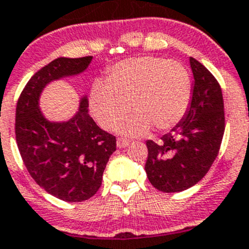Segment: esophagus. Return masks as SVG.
<instances>
[{
	"instance_id": "34e87169",
	"label": "esophagus",
	"mask_w": 249,
	"mask_h": 249,
	"mask_svg": "<svg viewBox=\"0 0 249 249\" xmlns=\"http://www.w3.org/2000/svg\"><path fill=\"white\" fill-rule=\"evenodd\" d=\"M129 143H130V141L124 140V139H118V140H117V147L124 148V147H126V146H129Z\"/></svg>"
}]
</instances>
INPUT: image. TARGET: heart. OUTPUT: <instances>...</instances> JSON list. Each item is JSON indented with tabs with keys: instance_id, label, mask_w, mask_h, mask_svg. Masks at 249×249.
Returning <instances> with one entry per match:
<instances>
[{
	"instance_id": "obj_1",
	"label": "heart",
	"mask_w": 249,
	"mask_h": 249,
	"mask_svg": "<svg viewBox=\"0 0 249 249\" xmlns=\"http://www.w3.org/2000/svg\"><path fill=\"white\" fill-rule=\"evenodd\" d=\"M192 102V80L179 62L138 56L111 66L106 82L96 81L88 93L93 118L107 131L120 126L125 136H143L151 127L172 129L182 122Z\"/></svg>"
}]
</instances>
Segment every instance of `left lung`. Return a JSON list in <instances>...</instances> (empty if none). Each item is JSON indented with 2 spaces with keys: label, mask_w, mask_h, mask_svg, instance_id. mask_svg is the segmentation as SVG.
<instances>
[{
  "label": "left lung",
  "mask_w": 249,
  "mask_h": 249,
  "mask_svg": "<svg viewBox=\"0 0 249 249\" xmlns=\"http://www.w3.org/2000/svg\"><path fill=\"white\" fill-rule=\"evenodd\" d=\"M192 102L182 122L161 138L146 142L145 171L151 184L163 193L189 189L208 173L217 157L225 131L221 87L211 72L190 57Z\"/></svg>",
  "instance_id": "1"
}]
</instances>
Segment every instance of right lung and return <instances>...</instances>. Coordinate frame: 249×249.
<instances>
[{"mask_svg": "<svg viewBox=\"0 0 249 249\" xmlns=\"http://www.w3.org/2000/svg\"><path fill=\"white\" fill-rule=\"evenodd\" d=\"M90 61L92 56L55 59L28 81L16 108V140L28 172L45 192L69 203L98 192L117 140L89 117L87 96L66 122L46 119L39 101L49 83L81 75Z\"/></svg>", "mask_w": 249, "mask_h": 249, "instance_id": "1", "label": "right lung"}]
</instances>
